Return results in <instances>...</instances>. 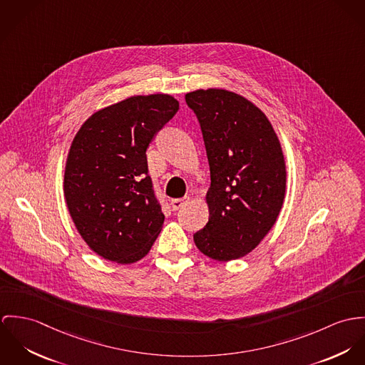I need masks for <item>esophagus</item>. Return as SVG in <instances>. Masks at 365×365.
<instances>
[{
  "label": "esophagus",
  "instance_id": "esophagus-1",
  "mask_svg": "<svg viewBox=\"0 0 365 365\" xmlns=\"http://www.w3.org/2000/svg\"><path fill=\"white\" fill-rule=\"evenodd\" d=\"M189 202V197H183V199H173L170 200V205H172V210H179L180 207H183V204Z\"/></svg>",
  "mask_w": 365,
  "mask_h": 365
}]
</instances>
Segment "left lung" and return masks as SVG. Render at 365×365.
I'll return each instance as SVG.
<instances>
[{
  "instance_id": "left-lung-1",
  "label": "left lung",
  "mask_w": 365,
  "mask_h": 365,
  "mask_svg": "<svg viewBox=\"0 0 365 365\" xmlns=\"http://www.w3.org/2000/svg\"><path fill=\"white\" fill-rule=\"evenodd\" d=\"M185 99L200 123L211 178L208 222L193 240L214 260H235L263 241L283 207L282 144L266 115L235 92L197 89Z\"/></svg>"
}]
</instances>
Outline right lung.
<instances>
[{"mask_svg":"<svg viewBox=\"0 0 365 365\" xmlns=\"http://www.w3.org/2000/svg\"><path fill=\"white\" fill-rule=\"evenodd\" d=\"M178 109L168 93L130 96L95 112L71 143L66 202L82 240L106 260H141L163 230L145 153Z\"/></svg>","mask_w":365,"mask_h":365,"instance_id":"obj_1","label":"right lung"}]
</instances>
